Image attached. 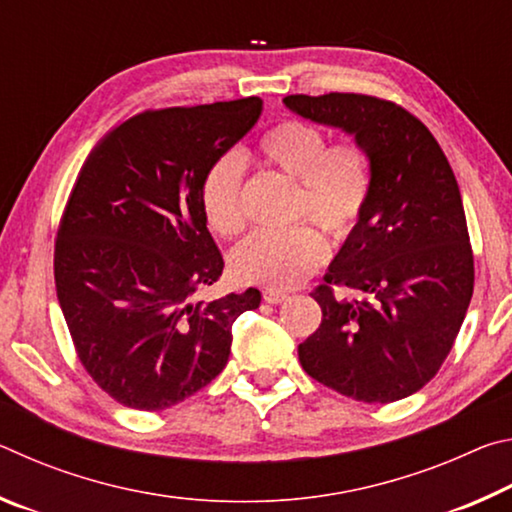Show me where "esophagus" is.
Returning <instances> with one entry per match:
<instances>
[{
    "instance_id": "1",
    "label": "esophagus",
    "mask_w": 512,
    "mask_h": 512,
    "mask_svg": "<svg viewBox=\"0 0 512 512\" xmlns=\"http://www.w3.org/2000/svg\"><path fill=\"white\" fill-rule=\"evenodd\" d=\"M287 298H289V293H284V291H275V289L264 291V300L268 302V305H280V302H284Z\"/></svg>"
}]
</instances>
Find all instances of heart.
Returning a JSON list of instances; mask_svg holds the SVG:
<instances>
[{
    "mask_svg": "<svg viewBox=\"0 0 512 512\" xmlns=\"http://www.w3.org/2000/svg\"><path fill=\"white\" fill-rule=\"evenodd\" d=\"M268 167L296 180L293 216L314 221L329 239L341 241L359 223L370 196V162L352 142L329 144L316 126L280 121L257 142ZM244 160L225 153L212 162L201 185V207L210 230L235 237L244 230ZM327 246L311 225L284 232H253L232 253V271L241 282L268 289H293L325 262Z\"/></svg>",
    "mask_w": 512,
    "mask_h": 512,
    "instance_id": "1",
    "label": "heart"
}]
</instances>
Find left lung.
Masks as SVG:
<instances>
[{"label":"left lung","instance_id":"obj_1","mask_svg":"<svg viewBox=\"0 0 512 512\" xmlns=\"http://www.w3.org/2000/svg\"><path fill=\"white\" fill-rule=\"evenodd\" d=\"M284 106L354 137L370 196L311 293L323 320L298 357L309 377L368 404L413 395L443 366L474 289L454 171L429 128L366 94H291Z\"/></svg>","mask_w":512,"mask_h":512}]
</instances>
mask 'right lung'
<instances>
[{"mask_svg":"<svg viewBox=\"0 0 512 512\" xmlns=\"http://www.w3.org/2000/svg\"><path fill=\"white\" fill-rule=\"evenodd\" d=\"M262 115V99L149 110L85 160L60 219V309L90 377L112 400L162 411L219 375L232 323L262 293L194 300L223 273L201 185Z\"/></svg>","mask_w":512,"mask_h":512,"instance_id":"right-lung-1","label":"right lung"}]
</instances>
